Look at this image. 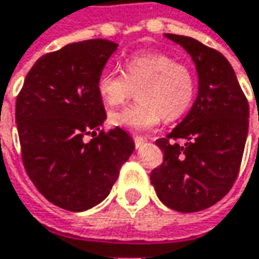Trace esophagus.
<instances>
[{
	"label": "esophagus",
	"instance_id": "obj_1",
	"mask_svg": "<svg viewBox=\"0 0 259 259\" xmlns=\"http://www.w3.org/2000/svg\"><path fill=\"white\" fill-rule=\"evenodd\" d=\"M133 141H135V147H136V148H139L142 144H145V142H147V138H142V136H135V138H133Z\"/></svg>",
	"mask_w": 259,
	"mask_h": 259
}]
</instances>
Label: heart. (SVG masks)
I'll use <instances>...</instances> for the list:
<instances>
[{
    "instance_id": "heart-1",
    "label": "heart",
    "mask_w": 259,
    "mask_h": 259,
    "mask_svg": "<svg viewBox=\"0 0 259 259\" xmlns=\"http://www.w3.org/2000/svg\"><path fill=\"white\" fill-rule=\"evenodd\" d=\"M138 89L135 105L109 114L112 126L150 130L163 118L177 120L193 105L197 93L194 69L161 52L138 53L126 59L123 74L106 69L96 81L102 102L109 108L123 105Z\"/></svg>"
}]
</instances>
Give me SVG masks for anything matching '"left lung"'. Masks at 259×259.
Returning <instances> with one entry per match:
<instances>
[{
  "mask_svg": "<svg viewBox=\"0 0 259 259\" xmlns=\"http://www.w3.org/2000/svg\"><path fill=\"white\" fill-rule=\"evenodd\" d=\"M193 58L199 93L187 117L155 141L163 163L151 172L158 199L178 212L210 207L236 182L246 144L249 104L233 66L223 55L191 36L166 34ZM186 144L179 146L177 141Z\"/></svg>",
  "mask_w": 259,
  "mask_h": 259,
  "instance_id": "left-lung-1",
  "label": "left lung"
}]
</instances>
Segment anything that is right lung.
<instances>
[{
  "mask_svg": "<svg viewBox=\"0 0 259 259\" xmlns=\"http://www.w3.org/2000/svg\"><path fill=\"white\" fill-rule=\"evenodd\" d=\"M115 49L98 38L41 56L16 99L25 170L46 199L71 212L105 199L135 150L120 127L96 135L106 118L96 81Z\"/></svg>",
  "mask_w": 259,
  "mask_h": 259,
  "instance_id": "obj_1",
  "label": "right lung"
}]
</instances>
